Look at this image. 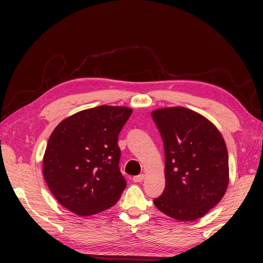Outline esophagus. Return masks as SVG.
Masks as SVG:
<instances>
[{
	"instance_id": "esophagus-1",
	"label": "esophagus",
	"mask_w": 263,
	"mask_h": 263,
	"mask_svg": "<svg viewBox=\"0 0 263 263\" xmlns=\"http://www.w3.org/2000/svg\"><path fill=\"white\" fill-rule=\"evenodd\" d=\"M144 174H141V175H138V176H135L133 177V182L136 183H140V182H143L144 181Z\"/></svg>"
}]
</instances>
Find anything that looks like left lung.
<instances>
[{
	"instance_id": "left-lung-1",
	"label": "left lung",
	"mask_w": 263,
	"mask_h": 263,
	"mask_svg": "<svg viewBox=\"0 0 263 263\" xmlns=\"http://www.w3.org/2000/svg\"><path fill=\"white\" fill-rule=\"evenodd\" d=\"M163 138L165 180L155 205L174 219L192 221L219 202L230 183L226 143L206 117L181 106L152 111Z\"/></svg>"
}]
</instances>
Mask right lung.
<instances>
[{
    "label": "right lung",
    "mask_w": 263,
    "mask_h": 263,
    "mask_svg": "<svg viewBox=\"0 0 263 263\" xmlns=\"http://www.w3.org/2000/svg\"><path fill=\"white\" fill-rule=\"evenodd\" d=\"M132 114L125 106L102 105L70 115L48 139L43 175L64 208L91 216L113 206L126 186L119 167L117 138Z\"/></svg>",
    "instance_id": "obj_1"
}]
</instances>
